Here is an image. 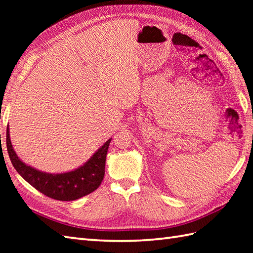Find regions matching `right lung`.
Here are the masks:
<instances>
[{"label":"right lung","mask_w":253,"mask_h":253,"mask_svg":"<svg viewBox=\"0 0 253 253\" xmlns=\"http://www.w3.org/2000/svg\"><path fill=\"white\" fill-rule=\"evenodd\" d=\"M112 139H109L93 157L79 169L62 174H49L26 165L14 151L9 138V129H6V147L17 173L37 190L46 197L60 201H73L89 195L99 188L105 173V160Z\"/></svg>","instance_id":"right-lung-1"}]
</instances>
